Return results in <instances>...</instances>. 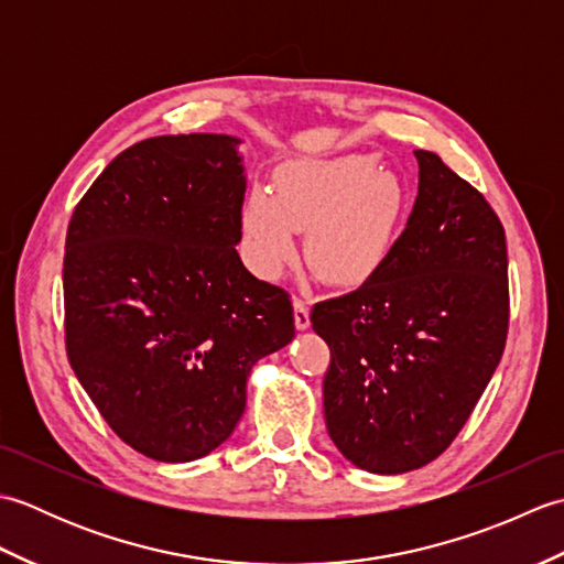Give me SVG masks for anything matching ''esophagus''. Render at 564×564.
Segmentation results:
<instances>
[{
  "label": "esophagus",
  "instance_id": "1",
  "mask_svg": "<svg viewBox=\"0 0 564 564\" xmlns=\"http://www.w3.org/2000/svg\"><path fill=\"white\" fill-rule=\"evenodd\" d=\"M293 319H295V329L303 332L310 327V307L301 297H293Z\"/></svg>",
  "mask_w": 564,
  "mask_h": 564
}]
</instances>
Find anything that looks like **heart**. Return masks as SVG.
Returning a JSON list of instances; mask_svg holds the SVG:
<instances>
[{
  "label": "heart",
  "instance_id": "obj_1",
  "mask_svg": "<svg viewBox=\"0 0 564 564\" xmlns=\"http://www.w3.org/2000/svg\"><path fill=\"white\" fill-rule=\"evenodd\" d=\"M410 194L402 178L382 172L376 154H301L275 166L271 194L251 191L242 203L247 259L263 279L305 259L322 281L358 289L388 267L404 230Z\"/></svg>",
  "mask_w": 564,
  "mask_h": 564
}]
</instances>
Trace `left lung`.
I'll list each match as a JSON object with an SVG mask.
<instances>
[{
  "label": "left lung",
  "mask_w": 564,
  "mask_h": 564,
  "mask_svg": "<svg viewBox=\"0 0 564 564\" xmlns=\"http://www.w3.org/2000/svg\"><path fill=\"white\" fill-rule=\"evenodd\" d=\"M414 154L419 194L388 267L310 315L332 351L329 438L376 475L416 470L451 446L509 327L505 227L438 154Z\"/></svg>",
  "instance_id": "obj_1"
}]
</instances>
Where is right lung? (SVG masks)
<instances>
[{"mask_svg": "<svg viewBox=\"0 0 564 564\" xmlns=\"http://www.w3.org/2000/svg\"><path fill=\"white\" fill-rule=\"evenodd\" d=\"M235 135L142 140L72 213L65 341L72 370L130 448L203 458L232 436L247 378L295 337L289 293L254 279Z\"/></svg>", "mask_w": 564, "mask_h": 564, "instance_id": "add662e5", "label": "right lung"}]
</instances>
